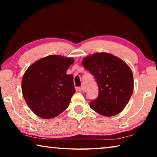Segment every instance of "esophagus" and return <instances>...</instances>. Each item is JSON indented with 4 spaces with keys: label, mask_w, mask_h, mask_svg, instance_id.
<instances>
[{
    "label": "esophagus",
    "mask_w": 157,
    "mask_h": 157,
    "mask_svg": "<svg viewBox=\"0 0 157 157\" xmlns=\"http://www.w3.org/2000/svg\"><path fill=\"white\" fill-rule=\"evenodd\" d=\"M77 90H78V91H80V92H82V91H84V87L83 86L78 87V88H77Z\"/></svg>",
    "instance_id": "1"
}]
</instances>
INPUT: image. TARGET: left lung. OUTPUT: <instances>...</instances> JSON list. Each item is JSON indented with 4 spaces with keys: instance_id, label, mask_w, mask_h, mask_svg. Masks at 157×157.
I'll return each instance as SVG.
<instances>
[{
    "instance_id": "1",
    "label": "left lung",
    "mask_w": 157,
    "mask_h": 157,
    "mask_svg": "<svg viewBox=\"0 0 157 157\" xmlns=\"http://www.w3.org/2000/svg\"><path fill=\"white\" fill-rule=\"evenodd\" d=\"M82 65L94 76L98 96L90 107L105 116H113L126 107L134 90V78L127 63L107 52H96L84 58Z\"/></svg>"
}]
</instances>
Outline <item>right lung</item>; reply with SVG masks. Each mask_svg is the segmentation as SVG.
<instances>
[{
  "label": "right lung",
  "instance_id": "obj_1",
  "mask_svg": "<svg viewBox=\"0 0 157 157\" xmlns=\"http://www.w3.org/2000/svg\"><path fill=\"white\" fill-rule=\"evenodd\" d=\"M73 58L49 55L33 63L23 75L21 89L30 109L44 119L55 118L68 107L75 93L73 77L66 71Z\"/></svg>",
  "mask_w": 157,
  "mask_h": 157
}]
</instances>
